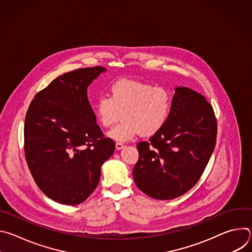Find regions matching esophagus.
Returning a JSON list of instances; mask_svg holds the SVG:
<instances>
[{
	"instance_id": "1",
	"label": "esophagus",
	"mask_w": 252,
	"mask_h": 252,
	"mask_svg": "<svg viewBox=\"0 0 252 252\" xmlns=\"http://www.w3.org/2000/svg\"><path fill=\"white\" fill-rule=\"evenodd\" d=\"M125 147H126V146L124 145V143H122V142H117V143H116V149H117L118 151L123 150Z\"/></svg>"
}]
</instances>
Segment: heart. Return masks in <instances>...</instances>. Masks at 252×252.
<instances>
[{"label":"heart","mask_w":252,"mask_h":252,"mask_svg":"<svg viewBox=\"0 0 252 252\" xmlns=\"http://www.w3.org/2000/svg\"><path fill=\"white\" fill-rule=\"evenodd\" d=\"M110 96H100L94 104V113L103 127L113 126L107 136L117 141H127L138 133L152 135L160 130L168 120L172 94L163 87L123 79L114 82L109 89Z\"/></svg>","instance_id":"b5f03b06"}]
</instances>
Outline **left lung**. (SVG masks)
Listing matches in <instances>:
<instances>
[{"label": "left lung", "mask_w": 252, "mask_h": 252, "mask_svg": "<svg viewBox=\"0 0 252 252\" xmlns=\"http://www.w3.org/2000/svg\"><path fill=\"white\" fill-rule=\"evenodd\" d=\"M174 92L163 127L137 143L132 170L137 188L160 200L181 196L198 182L217 141V120L206 98L187 87Z\"/></svg>", "instance_id": "1"}]
</instances>
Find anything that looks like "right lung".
<instances>
[{
	"label": "right lung",
	"instance_id": "right-lung-1",
	"mask_svg": "<svg viewBox=\"0 0 252 252\" xmlns=\"http://www.w3.org/2000/svg\"><path fill=\"white\" fill-rule=\"evenodd\" d=\"M105 67L79 68L55 79L32 100L26 115L25 156L40 189L66 205L85 201L95 189L100 167L115 152L103 137L87 91Z\"/></svg>",
	"mask_w": 252,
	"mask_h": 252
}]
</instances>
